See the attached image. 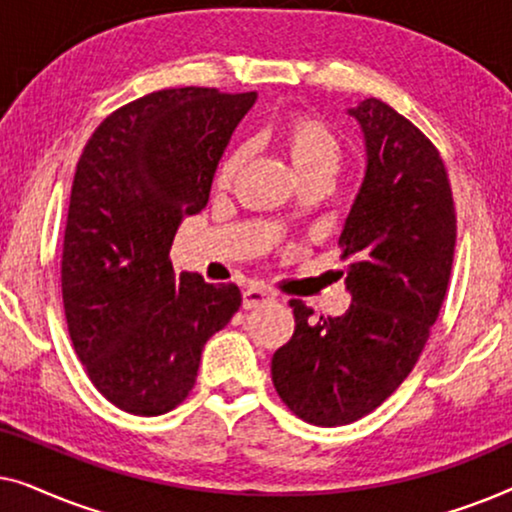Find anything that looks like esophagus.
<instances>
[{"instance_id": "esophagus-1", "label": "esophagus", "mask_w": 512, "mask_h": 512, "mask_svg": "<svg viewBox=\"0 0 512 512\" xmlns=\"http://www.w3.org/2000/svg\"><path fill=\"white\" fill-rule=\"evenodd\" d=\"M275 303V293H270L263 286H247L242 293V307L244 310H254V307Z\"/></svg>"}]
</instances>
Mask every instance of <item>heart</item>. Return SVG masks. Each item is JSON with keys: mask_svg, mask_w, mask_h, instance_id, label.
I'll return each instance as SVG.
<instances>
[{"mask_svg": "<svg viewBox=\"0 0 512 512\" xmlns=\"http://www.w3.org/2000/svg\"><path fill=\"white\" fill-rule=\"evenodd\" d=\"M277 142L289 158L298 179L333 177L342 160V142L324 121L296 114L277 128ZM244 160L242 149H233L223 158L216 172V184L226 186L240 170Z\"/></svg>", "mask_w": 512, "mask_h": 512, "instance_id": "b5f03b06", "label": "heart"}]
</instances>
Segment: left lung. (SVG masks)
<instances>
[{
	"label": "left lung",
	"mask_w": 512,
	"mask_h": 512,
	"mask_svg": "<svg viewBox=\"0 0 512 512\" xmlns=\"http://www.w3.org/2000/svg\"><path fill=\"white\" fill-rule=\"evenodd\" d=\"M366 146V172L340 233L352 256L342 317L293 300L296 331L272 356V382L305 422L340 426L394 394L422 354L450 282L457 219L436 146L389 104L347 109Z\"/></svg>",
	"instance_id": "left-lung-1"
}]
</instances>
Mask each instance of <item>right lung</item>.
Wrapping results in <instances>:
<instances>
[{
  "mask_svg": "<svg viewBox=\"0 0 512 512\" xmlns=\"http://www.w3.org/2000/svg\"><path fill=\"white\" fill-rule=\"evenodd\" d=\"M256 93L170 88L104 118L76 165L62 249L69 338L97 391L130 415H163L193 389L205 342L240 310L235 284L174 275L181 221Z\"/></svg>",
  "mask_w": 512,
  "mask_h": 512,
  "instance_id": "add662e5",
  "label": "right lung"
}]
</instances>
